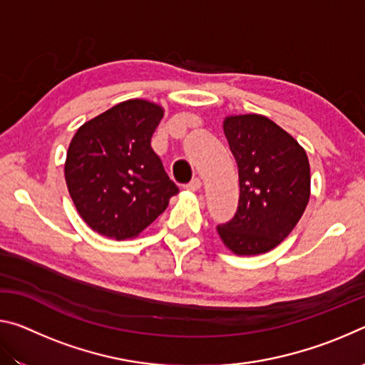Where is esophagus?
Here are the masks:
<instances>
[{"mask_svg": "<svg viewBox=\"0 0 365 365\" xmlns=\"http://www.w3.org/2000/svg\"><path fill=\"white\" fill-rule=\"evenodd\" d=\"M185 188L187 190H190V191H196V190H200L201 188V180L197 177H195V178H191V180L185 185Z\"/></svg>", "mask_w": 365, "mask_h": 365, "instance_id": "34e87169", "label": "esophagus"}]
</instances>
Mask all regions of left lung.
<instances>
[{
	"label": "left lung",
	"mask_w": 365,
	"mask_h": 365,
	"mask_svg": "<svg viewBox=\"0 0 365 365\" xmlns=\"http://www.w3.org/2000/svg\"><path fill=\"white\" fill-rule=\"evenodd\" d=\"M224 133L238 165L240 200L217 232L235 255H262L280 245L304 212L311 193L307 154L259 114L227 117Z\"/></svg>",
	"instance_id": "left-lung-1"
}]
</instances>
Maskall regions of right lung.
Listing matches in <instances>:
<instances>
[{"mask_svg":"<svg viewBox=\"0 0 365 365\" xmlns=\"http://www.w3.org/2000/svg\"><path fill=\"white\" fill-rule=\"evenodd\" d=\"M160 106L145 100L115 104L78 128L64 165L78 214L95 232L127 240L165 211L178 187L153 151Z\"/></svg>","mask_w":365,"mask_h":365,"instance_id":"add662e5","label":"right lung"}]
</instances>
